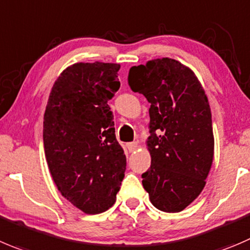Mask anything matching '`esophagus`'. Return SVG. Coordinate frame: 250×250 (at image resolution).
Segmentation results:
<instances>
[{
	"mask_svg": "<svg viewBox=\"0 0 250 250\" xmlns=\"http://www.w3.org/2000/svg\"><path fill=\"white\" fill-rule=\"evenodd\" d=\"M126 147H127V149H129V152H134V151H136V148L139 147V145H137V142H129V144H126Z\"/></svg>",
	"mask_w": 250,
	"mask_h": 250,
	"instance_id": "esophagus-1",
	"label": "esophagus"
}]
</instances>
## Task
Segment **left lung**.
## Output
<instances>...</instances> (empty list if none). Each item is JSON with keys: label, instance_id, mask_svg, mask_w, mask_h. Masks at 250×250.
<instances>
[{"label": "left lung", "instance_id": "1", "mask_svg": "<svg viewBox=\"0 0 250 250\" xmlns=\"http://www.w3.org/2000/svg\"><path fill=\"white\" fill-rule=\"evenodd\" d=\"M127 81L151 104V167L142 174V185L154 208L180 212L203 191L212 165L208 97L195 73L169 58L132 66Z\"/></svg>", "mask_w": 250, "mask_h": 250}]
</instances>
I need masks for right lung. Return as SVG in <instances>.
I'll return each instance as SVG.
<instances>
[{
    "label": "right lung",
    "instance_id": "1",
    "mask_svg": "<svg viewBox=\"0 0 250 250\" xmlns=\"http://www.w3.org/2000/svg\"><path fill=\"white\" fill-rule=\"evenodd\" d=\"M120 65L78 62L52 85L44 114V149L63 198L89 215L114 205L126 157L116 141L108 101L120 87Z\"/></svg>",
    "mask_w": 250,
    "mask_h": 250
}]
</instances>
